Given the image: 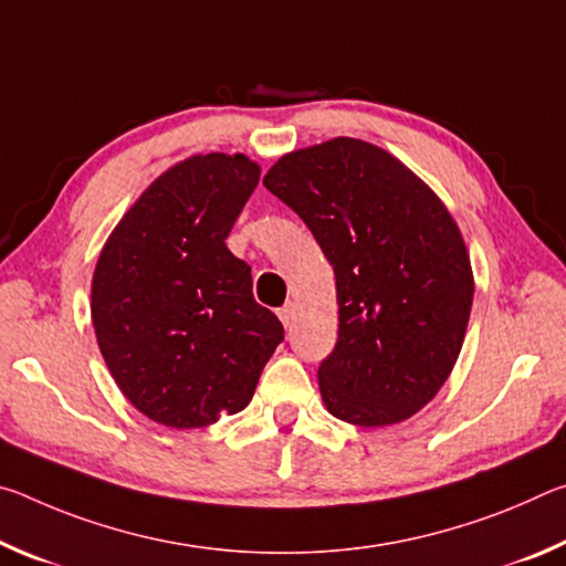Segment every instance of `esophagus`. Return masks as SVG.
<instances>
[{
    "label": "esophagus",
    "mask_w": 566,
    "mask_h": 566,
    "mask_svg": "<svg viewBox=\"0 0 566 566\" xmlns=\"http://www.w3.org/2000/svg\"><path fill=\"white\" fill-rule=\"evenodd\" d=\"M294 314H296V304L294 302H286L282 310H280V319H282V324L286 329L292 327V322H294Z\"/></svg>",
    "instance_id": "1"
}]
</instances>
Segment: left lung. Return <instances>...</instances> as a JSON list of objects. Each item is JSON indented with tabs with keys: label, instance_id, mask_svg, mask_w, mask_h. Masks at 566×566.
I'll list each match as a JSON object with an SVG mask.
<instances>
[{
	"label": "left lung",
	"instance_id": "left-lung-1",
	"mask_svg": "<svg viewBox=\"0 0 566 566\" xmlns=\"http://www.w3.org/2000/svg\"><path fill=\"white\" fill-rule=\"evenodd\" d=\"M264 187L310 227L337 280V344L317 371L329 415L409 419L447 381L472 310L452 214L399 159L349 137L282 157Z\"/></svg>",
	"mask_w": 566,
	"mask_h": 566
}]
</instances>
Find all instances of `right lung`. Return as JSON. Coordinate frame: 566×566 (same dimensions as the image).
<instances>
[{
  "mask_svg": "<svg viewBox=\"0 0 566 566\" xmlns=\"http://www.w3.org/2000/svg\"><path fill=\"white\" fill-rule=\"evenodd\" d=\"M260 181L244 155H197L149 185L104 244L92 322L114 381L171 429L242 411L284 339L224 239Z\"/></svg>",
  "mask_w": 566,
  "mask_h": 566,
  "instance_id": "obj_1",
  "label": "right lung"
}]
</instances>
